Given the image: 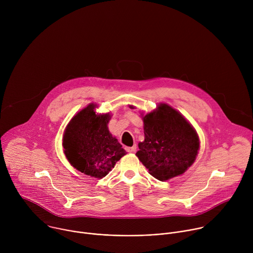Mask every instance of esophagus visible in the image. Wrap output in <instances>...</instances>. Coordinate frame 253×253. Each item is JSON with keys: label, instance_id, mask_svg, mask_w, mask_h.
I'll list each match as a JSON object with an SVG mask.
<instances>
[{"label": "esophagus", "instance_id": "34e87169", "mask_svg": "<svg viewBox=\"0 0 253 253\" xmlns=\"http://www.w3.org/2000/svg\"><path fill=\"white\" fill-rule=\"evenodd\" d=\"M126 151L129 153H134L136 151V145H134L132 147H126Z\"/></svg>", "mask_w": 253, "mask_h": 253}]
</instances>
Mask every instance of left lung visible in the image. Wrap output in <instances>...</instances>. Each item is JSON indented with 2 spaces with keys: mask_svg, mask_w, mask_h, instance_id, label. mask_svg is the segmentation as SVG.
<instances>
[{
  "mask_svg": "<svg viewBox=\"0 0 253 253\" xmlns=\"http://www.w3.org/2000/svg\"><path fill=\"white\" fill-rule=\"evenodd\" d=\"M141 117L144 141L138 144V159L160 181L183 174L194 163L200 147L194 127L166 103H159L145 115L141 113Z\"/></svg>",
  "mask_w": 253,
  "mask_h": 253,
  "instance_id": "8db88e82",
  "label": "left lung"
}]
</instances>
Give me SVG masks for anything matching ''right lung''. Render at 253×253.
<instances>
[{
    "label": "right lung",
    "instance_id": "obj_1",
    "mask_svg": "<svg viewBox=\"0 0 253 253\" xmlns=\"http://www.w3.org/2000/svg\"><path fill=\"white\" fill-rule=\"evenodd\" d=\"M97 104L90 103L70 120L63 134L62 145L69 163L78 171L103 178L126 151L108 128L110 113H97Z\"/></svg>",
    "mask_w": 253,
    "mask_h": 253
}]
</instances>
